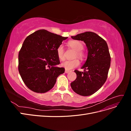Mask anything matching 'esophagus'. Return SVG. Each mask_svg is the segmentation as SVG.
<instances>
[{
    "label": "esophagus",
    "mask_w": 131,
    "mask_h": 131,
    "mask_svg": "<svg viewBox=\"0 0 131 131\" xmlns=\"http://www.w3.org/2000/svg\"><path fill=\"white\" fill-rule=\"evenodd\" d=\"M70 72V70H69L66 69V70H65V73H69Z\"/></svg>",
    "instance_id": "obj_1"
}]
</instances>
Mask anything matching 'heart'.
<instances>
[{
    "label": "heart",
    "instance_id": "1",
    "mask_svg": "<svg viewBox=\"0 0 131 131\" xmlns=\"http://www.w3.org/2000/svg\"><path fill=\"white\" fill-rule=\"evenodd\" d=\"M68 45L71 49L76 51V53H75L74 56L75 58L78 57L81 60L84 59L85 56V54L82 51L83 49H84V45H83L81 41L78 40H70L68 41ZM56 52L57 57L59 60H64V50L62 45L58 46L56 50ZM79 64H80V61L78 59L76 58L72 61H66L63 62L61 64V66L66 69L70 70L76 68V67L79 66Z\"/></svg>",
    "mask_w": 131,
    "mask_h": 131
}]
</instances>
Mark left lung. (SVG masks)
Returning <instances> with one entry per match:
<instances>
[{"mask_svg": "<svg viewBox=\"0 0 131 131\" xmlns=\"http://www.w3.org/2000/svg\"><path fill=\"white\" fill-rule=\"evenodd\" d=\"M71 37L84 41L88 50V58L81 67L84 72L74 70L77 79L70 84L71 88L79 95L89 96L101 89L106 80L111 61L108 46L103 39L92 31Z\"/></svg>", "mask_w": 131, "mask_h": 131, "instance_id": "8db88e82", "label": "left lung"}]
</instances>
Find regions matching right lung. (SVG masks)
<instances>
[{
	"instance_id": "1",
	"label": "right lung",
	"mask_w": 131,
	"mask_h": 131,
	"mask_svg": "<svg viewBox=\"0 0 131 131\" xmlns=\"http://www.w3.org/2000/svg\"><path fill=\"white\" fill-rule=\"evenodd\" d=\"M67 37L45 29L28 36L18 53V71L23 81L34 92L45 93L53 88L59 75L64 73L56 50Z\"/></svg>"
}]
</instances>
